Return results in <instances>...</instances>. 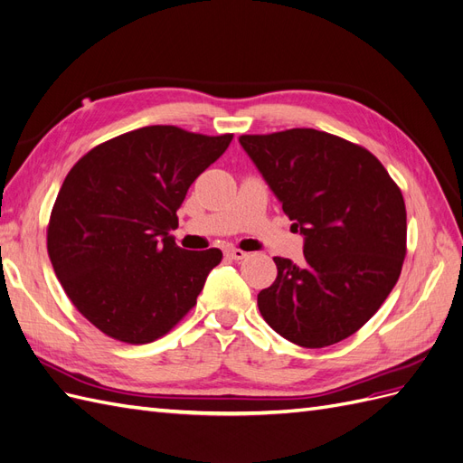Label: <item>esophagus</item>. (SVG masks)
<instances>
[{
  "label": "esophagus",
  "instance_id": "34e87169",
  "mask_svg": "<svg viewBox=\"0 0 463 463\" xmlns=\"http://www.w3.org/2000/svg\"><path fill=\"white\" fill-rule=\"evenodd\" d=\"M223 253H226V257H230V259H233V260H243V259H247L245 250L235 249V247H228L226 250H223Z\"/></svg>",
  "mask_w": 463,
  "mask_h": 463
}]
</instances>
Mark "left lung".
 <instances>
[{
  "instance_id": "1",
  "label": "left lung",
  "mask_w": 463,
  "mask_h": 463,
  "mask_svg": "<svg viewBox=\"0 0 463 463\" xmlns=\"http://www.w3.org/2000/svg\"><path fill=\"white\" fill-rule=\"evenodd\" d=\"M291 228L303 233L298 266L274 257L278 276L259 311L286 340L326 347L381 309L405 259V203L374 154L317 129L241 135Z\"/></svg>"
}]
</instances>
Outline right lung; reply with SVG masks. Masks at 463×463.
Segmentation results:
<instances>
[{"label":"right lung","instance_id":"right-lung-1","mask_svg":"<svg viewBox=\"0 0 463 463\" xmlns=\"http://www.w3.org/2000/svg\"><path fill=\"white\" fill-rule=\"evenodd\" d=\"M232 138L148 125L94 146L67 174L48 255L77 311L109 338L150 344L197 305L222 250H185L170 232L191 184Z\"/></svg>","mask_w":463,"mask_h":463}]
</instances>
